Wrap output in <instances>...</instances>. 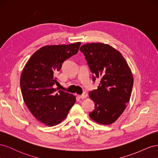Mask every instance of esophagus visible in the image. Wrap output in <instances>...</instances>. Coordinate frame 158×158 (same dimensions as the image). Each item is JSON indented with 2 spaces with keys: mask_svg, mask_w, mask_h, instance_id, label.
Segmentation results:
<instances>
[{
  "mask_svg": "<svg viewBox=\"0 0 158 158\" xmlns=\"http://www.w3.org/2000/svg\"><path fill=\"white\" fill-rule=\"evenodd\" d=\"M87 96H88V95H87V94L85 93V92H84L82 95H78V98H80V99H84V98H87Z\"/></svg>",
  "mask_w": 158,
  "mask_h": 158,
  "instance_id": "obj_1",
  "label": "esophagus"
}]
</instances>
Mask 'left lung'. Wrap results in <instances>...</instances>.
I'll return each instance as SVG.
<instances>
[{
    "mask_svg": "<svg viewBox=\"0 0 158 158\" xmlns=\"http://www.w3.org/2000/svg\"><path fill=\"white\" fill-rule=\"evenodd\" d=\"M80 50L94 75L93 81L101 78L98 89L89 93L95 102L89 117L101 125H111L130 101L134 82L131 70L121 52L109 45L92 43L82 45Z\"/></svg>",
    "mask_w": 158,
    "mask_h": 158,
    "instance_id": "left-lung-1",
    "label": "left lung"
}]
</instances>
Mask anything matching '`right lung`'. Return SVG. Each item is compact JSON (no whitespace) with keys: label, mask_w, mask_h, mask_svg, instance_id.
<instances>
[{"label":"right lung","mask_w":158,"mask_h":158,"mask_svg":"<svg viewBox=\"0 0 158 158\" xmlns=\"http://www.w3.org/2000/svg\"><path fill=\"white\" fill-rule=\"evenodd\" d=\"M80 42L70 45H46L33 53L20 76L23 99L38 121L52 127L66 118L76 97L59 89L55 73L66 59L77 53Z\"/></svg>","instance_id":"add662e5"}]
</instances>
